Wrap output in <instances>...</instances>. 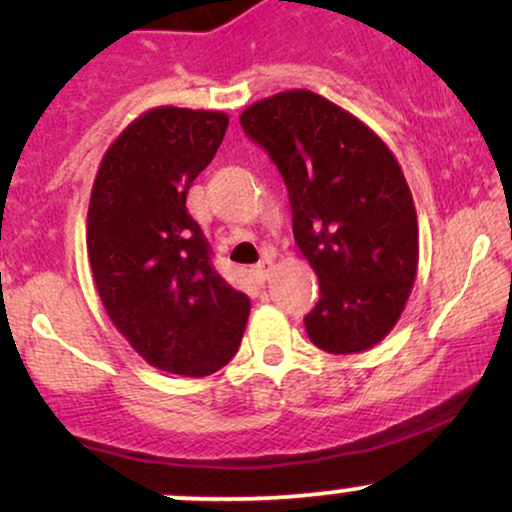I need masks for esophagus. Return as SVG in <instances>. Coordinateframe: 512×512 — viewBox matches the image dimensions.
<instances>
[{
    "label": "esophagus",
    "instance_id": "34e87169",
    "mask_svg": "<svg viewBox=\"0 0 512 512\" xmlns=\"http://www.w3.org/2000/svg\"><path fill=\"white\" fill-rule=\"evenodd\" d=\"M272 267H274L272 255H264L262 260L250 269V272H252V276H255V281H260V284H264V281L269 279V274H272Z\"/></svg>",
    "mask_w": 512,
    "mask_h": 512
}]
</instances>
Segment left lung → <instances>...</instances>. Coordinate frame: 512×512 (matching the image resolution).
Returning a JSON list of instances; mask_svg holds the SVG:
<instances>
[{
  "mask_svg": "<svg viewBox=\"0 0 512 512\" xmlns=\"http://www.w3.org/2000/svg\"><path fill=\"white\" fill-rule=\"evenodd\" d=\"M240 125L286 182L293 238L320 281L305 315L317 349L358 354L383 342L419 267V226L397 158L373 129L313 91L276 93Z\"/></svg>",
  "mask_w": 512,
  "mask_h": 512,
  "instance_id": "8db88e82",
  "label": "left lung"
}]
</instances>
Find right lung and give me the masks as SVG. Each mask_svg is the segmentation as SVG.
<instances>
[{
  "label": "right lung",
  "mask_w": 512,
  "mask_h": 512,
  "mask_svg": "<svg viewBox=\"0 0 512 512\" xmlns=\"http://www.w3.org/2000/svg\"><path fill=\"white\" fill-rule=\"evenodd\" d=\"M226 127L219 110H149L105 151L88 204V262L105 313L146 363L190 378L236 356L250 315L185 207Z\"/></svg>",
  "instance_id": "right-lung-1"
}]
</instances>
